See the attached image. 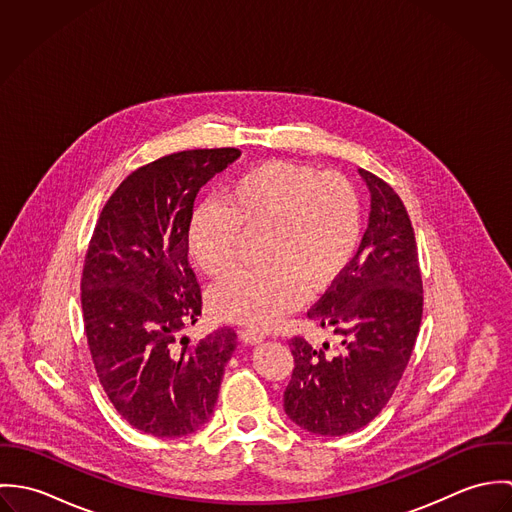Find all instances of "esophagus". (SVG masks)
I'll use <instances>...</instances> for the list:
<instances>
[{
	"instance_id": "obj_1",
	"label": "esophagus",
	"mask_w": 512,
	"mask_h": 512,
	"mask_svg": "<svg viewBox=\"0 0 512 512\" xmlns=\"http://www.w3.org/2000/svg\"><path fill=\"white\" fill-rule=\"evenodd\" d=\"M238 335H240L242 343H246V345H256V343H262V341H264V335L258 333V331H254V329H240Z\"/></svg>"
}]
</instances>
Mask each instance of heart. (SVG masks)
I'll use <instances>...</instances> for the list:
<instances>
[{
	"label": "heart",
	"instance_id": "b5f03b06",
	"mask_svg": "<svg viewBox=\"0 0 512 512\" xmlns=\"http://www.w3.org/2000/svg\"><path fill=\"white\" fill-rule=\"evenodd\" d=\"M222 203L199 205L187 230L189 252L207 276L236 262L240 228L266 230L264 270H240L211 292L213 313L256 331L276 327L307 293L329 290L355 260L361 201L339 173L264 161L224 189Z\"/></svg>",
	"mask_w": 512,
	"mask_h": 512
}]
</instances>
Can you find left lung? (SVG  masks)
<instances>
[{"label": "left lung", "instance_id": "8db88e82", "mask_svg": "<svg viewBox=\"0 0 512 512\" xmlns=\"http://www.w3.org/2000/svg\"><path fill=\"white\" fill-rule=\"evenodd\" d=\"M370 193L363 242L349 270L307 317L331 329L339 347L290 341L292 380L284 410L299 428L345 436L365 428L396 390L422 321V274L404 203L376 175L359 169Z\"/></svg>", "mask_w": 512, "mask_h": 512}]
</instances>
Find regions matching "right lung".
<instances>
[{
    "label": "right lung",
    "instance_id": "obj_1",
    "mask_svg": "<svg viewBox=\"0 0 512 512\" xmlns=\"http://www.w3.org/2000/svg\"><path fill=\"white\" fill-rule=\"evenodd\" d=\"M240 157L234 147L191 149L136 169L96 222L82 272L84 331L98 380L118 414L155 438L203 428L236 349L228 327L189 345L201 315L187 230L199 189Z\"/></svg>",
    "mask_w": 512,
    "mask_h": 512
}]
</instances>
